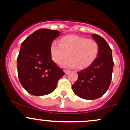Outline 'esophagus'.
Instances as JSON below:
<instances>
[{"label": "esophagus", "mask_w": 130, "mask_h": 130, "mask_svg": "<svg viewBox=\"0 0 130 130\" xmlns=\"http://www.w3.org/2000/svg\"><path fill=\"white\" fill-rule=\"evenodd\" d=\"M63 71H64V73H65V74H68L70 72V71H68V70H64Z\"/></svg>", "instance_id": "esophagus-1"}]
</instances>
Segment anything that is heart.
Instances as JSON below:
<instances>
[{"mask_svg": "<svg viewBox=\"0 0 130 130\" xmlns=\"http://www.w3.org/2000/svg\"><path fill=\"white\" fill-rule=\"evenodd\" d=\"M50 50L52 59L56 63H61L69 54L70 59L64 62L63 66L76 67L77 69L83 70L89 67L95 60L99 47L95 40L70 35L62 37L60 44L53 42Z\"/></svg>", "mask_w": 130, "mask_h": 130, "instance_id": "1", "label": "heart"}]
</instances>
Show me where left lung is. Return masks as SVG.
Wrapping results in <instances>:
<instances>
[{
  "label": "left lung",
  "mask_w": 130,
  "mask_h": 130,
  "mask_svg": "<svg viewBox=\"0 0 130 130\" xmlns=\"http://www.w3.org/2000/svg\"><path fill=\"white\" fill-rule=\"evenodd\" d=\"M91 36L98 44V56L92 65L77 73L78 79L72 86L74 93L86 100L97 99L106 93L111 84L114 67L108 43L97 34Z\"/></svg>",
  "instance_id": "obj_1"
}]
</instances>
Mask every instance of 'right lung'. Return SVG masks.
I'll return each instance as SVG.
<instances>
[{
    "instance_id": "right-lung-1",
    "label": "right lung",
    "mask_w": 130,
    "mask_h": 130,
    "mask_svg": "<svg viewBox=\"0 0 130 130\" xmlns=\"http://www.w3.org/2000/svg\"><path fill=\"white\" fill-rule=\"evenodd\" d=\"M60 32L41 29L32 33L21 45L17 59L20 83L28 93L35 96L50 94L65 74L52 60L51 45Z\"/></svg>"
}]
</instances>
